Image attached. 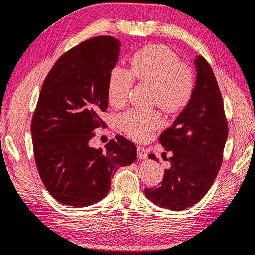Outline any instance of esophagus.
Masks as SVG:
<instances>
[{"mask_svg":"<svg viewBox=\"0 0 255 255\" xmlns=\"http://www.w3.org/2000/svg\"><path fill=\"white\" fill-rule=\"evenodd\" d=\"M137 154L140 160H143V159H146L148 156V150L143 147H137Z\"/></svg>","mask_w":255,"mask_h":255,"instance_id":"esophagus-1","label":"esophagus"}]
</instances>
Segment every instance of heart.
Returning <instances> with one entry per match:
<instances>
[{"label":"heart","instance_id":"obj_1","mask_svg":"<svg viewBox=\"0 0 255 255\" xmlns=\"http://www.w3.org/2000/svg\"><path fill=\"white\" fill-rule=\"evenodd\" d=\"M133 79L152 86L151 103L168 114L179 113L190 103L196 87L192 69L182 64L176 53L162 45H149L130 58L129 69L115 66L109 73L107 95L115 106L126 103ZM162 125L157 112L128 111L119 117L122 130L134 140L142 141Z\"/></svg>","mask_w":255,"mask_h":255}]
</instances>
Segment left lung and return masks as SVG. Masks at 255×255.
Masks as SVG:
<instances>
[{"label": "left lung", "mask_w": 255, "mask_h": 255, "mask_svg": "<svg viewBox=\"0 0 255 255\" xmlns=\"http://www.w3.org/2000/svg\"><path fill=\"white\" fill-rule=\"evenodd\" d=\"M194 63L191 101L159 137L164 150L172 152L170 167L160 186L144 189L152 203L172 211L192 207L206 196L220 170L228 138L223 99L212 68L201 56ZM149 158L158 161L153 153Z\"/></svg>", "instance_id": "obj_1"}]
</instances>
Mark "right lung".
Listing matches in <instances>:
<instances>
[{
    "label": "right lung",
    "instance_id": "add662e5",
    "mask_svg": "<svg viewBox=\"0 0 255 255\" xmlns=\"http://www.w3.org/2000/svg\"><path fill=\"white\" fill-rule=\"evenodd\" d=\"M118 39L96 36L64 53L45 78L31 132L36 167L45 188L62 204L83 208L101 201L119 167L137 158L134 143L116 136L106 150L89 147L105 127L109 73L117 63Z\"/></svg>",
    "mask_w": 255,
    "mask_h": 255
}]
</instances>
